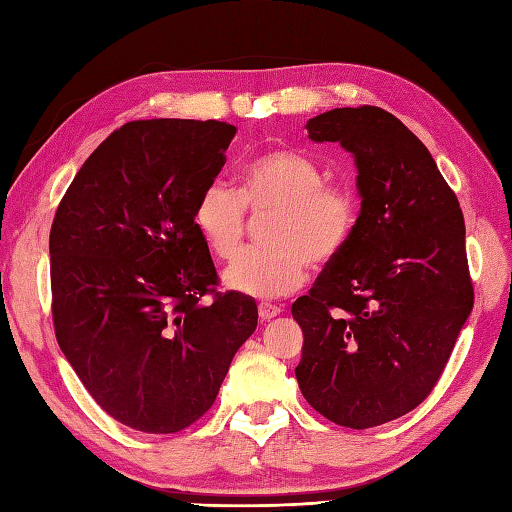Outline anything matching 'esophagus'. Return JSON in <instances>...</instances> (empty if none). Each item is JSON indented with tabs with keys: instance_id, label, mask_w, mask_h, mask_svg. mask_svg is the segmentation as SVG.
<instances>
[{
	"instance_id": "obj_1",
	"label": "esophagus",
	"mask_w": 512,
	"mask_h": 512,
	"mask_svg": "<svg viewBox=\"0 0 512 512\" xmlns=\"http://www.w3.org/2000/svg\"><path fill=\"white\" fill-rule=\"evenodd\" d=\"M280 313H282V310H280V306H276V304H271V302H260V304H258V315H260V319L269 321V319H273V317H278Z\"/></svg>"
}]
</instances>
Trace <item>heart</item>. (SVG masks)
Returning a JSON list of instances; mask_svg holds the SVG:
<instances>
[{
  "mask_svg": "<svg viewBox=\"0 0 512 512\" xmlns=\"http://www.w3.org/2000/svg\"><path fill=\"white\" fill-rule=\"evenodd\" d=\"M245 208L254 217L271 215L263 228L267 245L252 247L223 273L226 289L249 297H280L299 289L308 263L326 265L339 256L356 226V197L326 184L313 158L291 149L249 160L241 189L215 180L195 206V228L210 254L232 260L243 243Z\"/></svg>",
  "mask_w": 512,
  "mask_h": 512,
  "instance_id": "1",
  "label": "heart"
}]
</instances>
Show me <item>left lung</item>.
<instances>
[{
  "instance_id": "left-lung-1",
  "label": "left lung",
  "mask_w": 512,
  "mask_h": 512,
  "mask_svg": "<svg viewBox=\"0 0 512 512\" xmlns=\"http://www.w3.org/2000/svg\"><path fill=\"white\" fill-rule=\"evenodd\" d=\"M306 130L352 154L360 213L291 308L304 332L295 376L317 413L365 430L417 408L450 360L473 308L465 219L428 147L391 112L334 108Z\"/></svg>"
}]
</instances>
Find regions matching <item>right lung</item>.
<instances>
[{"label": "right lung", "instance_id": "obj_1", "mask_svg": "<svg viewBox=\"0 0 512 512\" xmlns=\"http://www.w3.org/2000/svg\"><path fill=\"white\" fill-rule=\"evenodd\" d=\"M234 134L221 121H130L84 162L56 210V339L93 400L128 428H189L256 330L249 295L202 302L217 271L195 206Z\"/></svg>", "mask_w": 512, "mask_h": 512}]
</instances>
